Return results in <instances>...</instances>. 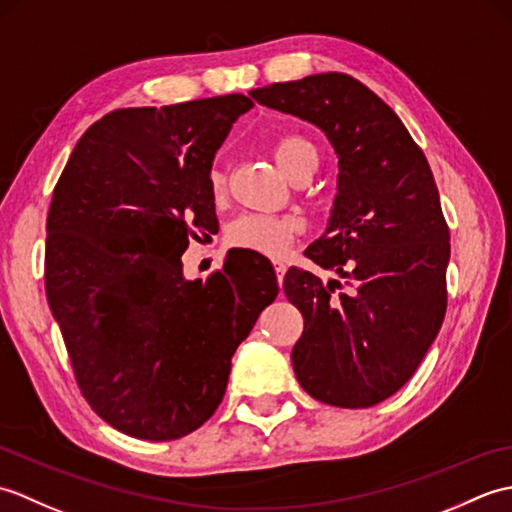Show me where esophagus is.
Masks as SVG:
<instances>
[{
  "mask_svg": "<svg viewBox=\"0 0 512 512\" xmlns=\"http://www.w3.org/2000/svg\"><path fill=\"white\" fill-rule=\"evenodd\" d=\"M286 264H281V262H275V273H277V281L281 284V281H284V275H286Z\"/></svg>",
  "mask_w": 512,
  "mask_h": 512,
  "instance_id": "34e87169",
  "label": "esophagus"
}]
</instances>
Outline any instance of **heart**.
I'll return each instance as SVG.
<instances>
[{
  "mask_svg": "<svg viewBox=\"0 0 512 512\" xmlns=\"http://www.w3.org/2000/svg\"><path fill=\"white\" fill-rule=\"evenodd\" d=\"M273 158L277 167L286 173L288 178H295L301 169L317 165L319 156L317 149L303 136H284L279 138L273 147ZM209 184L213 195H222L226 189V176L220 167L211 169ZM299 233V222L292 217L277 215H259L250 213L239 217L231 226L226 239L233 248H246L259 255L281 257L288 250L290 242Z\"/></svg>",
  "mask_w": 512,
  "mask_h": 512,
  "instance_id": "1",
  "label": "heart"
}]
</instances>
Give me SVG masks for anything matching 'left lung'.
Returning <instances> with one entry per match:
<instances>
[{"instance_id":"1","label":"left lung","mask_w":512,"mask_h":512,"mask_svg":"<svg viewBox=\"0 0 512 512\" xmlns=\"http://www.w3.org/2000/svg\"><path fill=\"white\" fill-rule=\"evenodd\" d=\"M250 96L319 127L339 158L325 233L306 257L343 281L290 268L303 314L299 385L325 405L365 409L407 383L447 312L449 226L422 149L396 112L343 72L273 83Z\"/></svg>"}]
</instances>
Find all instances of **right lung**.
<instances>
[{
	"mask_svg": "<svg viewBox=\"0 0 512 512\" xmlns=\"http://www.w3.org/2000/svg\"><path fill=\"white\" fill-rule=\"evenodd\" d=\"M255 103L244 94L127 107L96 121L54 187L46 295L90 407L138 440L187 436L226 391L231 358L275 301L273 264L246 248L209 279L182 253L217 224V149Z\"/></svg>",
	"mask_w": 512,
	"mask_h": 512,
	"instance_id": "add662e5",
	"label": "right lung"
}]
</instances>
